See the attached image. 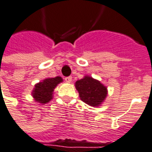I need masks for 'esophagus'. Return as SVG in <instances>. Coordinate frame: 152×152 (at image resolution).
Segmentation results:
<instances>
[{"label":"esophagus","mask_w":152,"mask_h":152,"mask_svg":"<svg viewBox=\"0 0 152 152\" xmlns=\"http://www.w3.org/2000/svg\"><path fill=\"white\" fill-rule=\"evenodd\" d=\"M72 77H66L65 78V81L66 82H67V83H71L72 82Z\"/></svg>","instance_id":"obj_1"}]
</instances>
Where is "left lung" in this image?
<instances>
[{"label": "left lung", "mask_w": 152, "mask_h": 152, "mask_svg": "<svg viewBox=\"0 0 152 152\" xmlns=\"http://www.w3.org/2000/svg\"><path fill=\"white\" fill-rule=\"evenodd\" d=\"M75 87L83 102L93 107L99 106L107 97V87L91 76L86 75L75 82Z\"/></svg>", "instance_id": "obj_1"}]
</instances>
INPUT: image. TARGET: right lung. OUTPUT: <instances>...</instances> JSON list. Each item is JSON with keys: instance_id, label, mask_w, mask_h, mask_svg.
Masks as SVG:
<instances>
[{"instance_id": "add662e5", "label": "right lung", "mask_w": 152, "mask_h": 152, "mask_svg": "<svg viewBox=\"0 0 152 152\" xmlns=\"http://www.w3.org/2000/svg\"><path fill=\"white\" fill-rule=\"evenodd\" d=\"M63 81V79L57 76L55 78H46L34 85L32 91V96L35 102L40 104L48 103L53 98V91L55 87Z\"/></svg>"}]
</instances>
